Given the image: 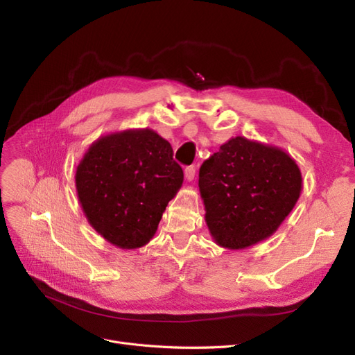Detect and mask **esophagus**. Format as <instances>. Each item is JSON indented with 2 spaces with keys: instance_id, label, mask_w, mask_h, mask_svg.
I'll use <instances>...</instances> for the list:
<instances>
[{
  "instance_id": "esophagus-1",
  "label": "esophagus",
  "mask_w": 355,
  "mask_h": 355,
  "mask_svg": "<svg viewBox=\"0 0 355 355\" xmlns=\"http://www.w3.org/2000/svg\"><path fill=\"white\" fill-rule=\"evenodd\" d=\"M185 178H187L189 182L194 180V178H196V167H194V166H189V167L185 168Z\"/></svg>"
}]
</instances>
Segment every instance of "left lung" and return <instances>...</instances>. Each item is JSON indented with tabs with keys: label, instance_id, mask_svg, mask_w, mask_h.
I'll return each instance as SVG.
<instances>
[{
	"label": "left lung",
	"instance_id": "obj_1",
	"mask_svg": "<svg viewBox=\"0 0 355 355\" xmlns=\"http://www.w3.org/2000/svg\"><path fill=\"white\" fill-rule=\"evenodd\" d=\"M198 178L207 227L227 249H245L272 235L302 189L292 157L243 136L230 139L204 161Z\"/></svg>",
	"mask_w": 355,
	"mask_h": 355
}]
</instances>
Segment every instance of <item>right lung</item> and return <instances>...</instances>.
I'll return each mask as SVG.
<instances>
[{"mask_svg": "<svg viewBox=\"0 0 355 355\" xmlns=\"http://www.w3.org/2000/svg\"><path fill=\"white\" fill-rule=\"evenodd\" d=\"M182 182L184 170L173 159V149L151 128L102 136L75 173L85 218L120 249L149 243Z\"/></svg>", "mask_w": 355, "mask_h": 355, "instance_id": "obj_1", "label": "right lung"}]
</instances>
